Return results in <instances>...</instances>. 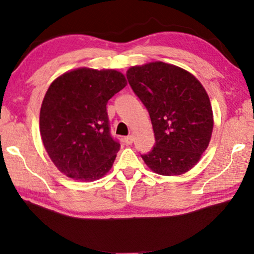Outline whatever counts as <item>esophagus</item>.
<instances>
[{"label": "esophagus", "instance_id": "esophagus-1", "mask_svg": "<svg viewBox=\"0 0 254 254\" xmlns=\"http://www.w3.org/2000/svg\"><path fill=\"white\" fill-rule=\"evenodd\" d=\"M133 136L132 135H127V136H126V139H124V141H126V143L127 144V145H130V144H132L133 143Z\"/></svg>", "mask_w": 254, "mask_h": 254}]
</instances>
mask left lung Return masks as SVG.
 Returning a JSON list of instances; mask_svg holds the SVG:
<instances>
[{
    "instance_id": "obj_1",
    "label": "left lung",
    "mask_w": 254,
    "mask_h": 254,
    "mask_svg": "<svg viewBox=\"0 0 254 254\" xmlns=\"http://www.w3.org/2000/svg\"><path fill=\"white\" fill-rule=\"evenodd\" d=\"M132 91L151 119L156 144L141 157L154 173L183 175L199 161L213 132L209 97L195 76L156 62L128 68Z\"/></svg>"
}]
</instances>
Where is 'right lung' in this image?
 <instances>
[{"mask_svg": "<svg viewBox=\"0 0 254 254\" xmlns=\"http://www.w3.org/2000/svg\"><path fill=\"white\" fill-rule=\"evenodd\" d=\"M127 86L114 69L65 72L47 91L40 110V134L51 161L67 177L94 182L109 171L120 150L110 132L106 104Z\"/></svg>", "mask_w": 254, "mask_h": 254, "instance_id": "1", "label": "right lung"}]
</instances>
